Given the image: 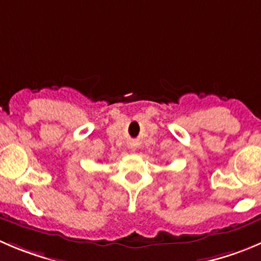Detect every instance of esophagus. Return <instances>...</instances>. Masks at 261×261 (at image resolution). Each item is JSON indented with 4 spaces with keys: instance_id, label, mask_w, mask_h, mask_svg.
Here are the masks:
<instances>
[{
    "instance_id": "obj_1",
    "label": "esophagus",
    "mask_w": 261,
    "mask_h": 261,
    "mask_svg": "<svg viewBox=\"0 0 261 261\" xmlns=\"http://www.w3.org/2000/svg\"><path fill=\"white\" fill-rule=\"evenodd\" d=\"M132 148H133V150H135V146H132Z\"/></svg>"
}]
</instances>
